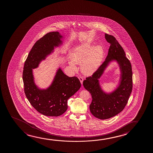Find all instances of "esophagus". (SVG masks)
Returning <instances> with one entry per match:
<instances>
[{
	"label": "esophagus",
	"mask_w": 153,
	"mask_h": 153,
	"mask_svg": "<svg viewBox=\"0 0 153 153\" xmlns=\"http://www.w3.org/2000/svg\"><path fill=\"white\" fill-rule=\"evenodd\" d=\"M78 78V79H79L80 82H81V84H82V82H83V78H82V77L81 76H79Z\"/></svg>",
	"instance_id": "obj_1"
}]
</instances>
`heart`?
Here are the masks:
<instances>
[{
	"mask_svg": "<svg viewBox=\"0 0 153 153\" xmlns=\"http://www.w3.org/2000/svg\"><path fill=\"white\" fill-rule=\"evenodd\" d=\"M103 49L101 45L93 47L90 44H83L75 48L71 54L72 61L69 65L76 69L75 64H81L82 73L90 75L94 73L100 66L102 61Z\"/></svg>",
	"mask_w": 153,
	"mask_h": 153,
	"instance_id": "1",
	"label": "heart"
}]
</instances>
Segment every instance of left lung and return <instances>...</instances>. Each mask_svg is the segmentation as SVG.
<instances>
[{
  "label": "left lung",
  "instance_id": "8db88e82",
  "mask_svg": "<svg viewBox=\"0 0 153 153\" xmlns=\"http://www.w3.org/2000/svg\"><path fill=\"white\" fill-rule=\"evenodd\" d=\"M105 38L110 46L105 62L93 74L86 78L83 86L90 92L92 101L89 106L92 115L99 119H108L120 113L128 103L132 92V71L130 61L120 44L113 36L105 34ZM116 61L120 68V78L117 88L112 92L107 93L102 90L99 79L108 65Z\"/></svg>",
  "mask_w": 153,
  "mask_h": 153
}]
</instances>
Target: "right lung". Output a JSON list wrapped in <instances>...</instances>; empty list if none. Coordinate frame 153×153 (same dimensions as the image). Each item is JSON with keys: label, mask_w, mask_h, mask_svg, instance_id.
I'll return each mask as SVG.
<instances>
[{"label": "right lung", "mask_w": 153, "mask_h": 153, "mask_svg": "<svg viewBox=\"0 0 153 153\" xmlns=\"http://www.w3.org/2000/svg\"><path fill=\"white\" fill-rule=\"evenodd\" d=\"M63 36L59 32H51L38 40L25 61L23 68L25 92L31 105L46 116L58 117L67 110V100L81 87L77 77H69L61 68L57 69L52 84L46 89H41L35 83L33 69L53 52L54 48L62 44Z\"/></svg>", "instance_id": "right-lung-1"}]
</instances>
